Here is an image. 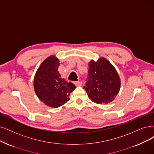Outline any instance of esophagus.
Listing matches in <instances>:
<instances>
[{"mask_svg": "<svg viewBox=\"0 0 154 154\" xmlns=\"http://www.w3.org/2000/svg\"><path fill=\"white\" fill-rule=\"evenodd\" d=\"M73 84L75 85V86H82V82L81 81H75V82H73Z\"/></svg>", "mask_w": 154, "mask_h": 154, "instance_id": "1", "label": "esophagus"}]
</instances>
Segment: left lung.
I'll list each match as a JSON object with an SVG mask.
<instances>
[{
	"mask_svg": "<svg viewBox=\"0 0 154 154\" xmlns=\"http://www.w3.org/2000/svg\"><path fill=\"white\" fill-rule=\"evenodd\" d=\"M120 88V77L106 59L101 58L89 63L88 78L84 88L92 101L108 104L115 99Z\"/></svg>",
	"mask_w": 154,
	"mask_h": 154,
	"instance_id": "obj_1",
	"label": "left lung"
}]
</instances>
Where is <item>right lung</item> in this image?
<instances>
[{
    "instance_id": "right-lung-1",
    "label": "right lung",
    "mask_w": 154,
    "mask_h": 154,
    "mask_svg": "<svg viewBox=\"0 0 154 154\" xmlns=\"http://www.w3.org/2000/svg\"><path fill=\"white\" fill-rule=\"evenodd\" d=\"M59 65V60L54 56L48 57L38 67L33 80L34 90L39 100L52 108L66 103L75 89V85L61 78Z\"/></svg>"
}]
</instances>
